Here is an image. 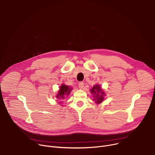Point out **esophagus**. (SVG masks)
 Listing matches in <instances>:
<instances>
[{
  "label": "esophagus",
  "mask_w": 155,
  "mask_h": 155,
  "mask_svg": "<svg viewBox=\"0 0 155 155\" xmlns=\"http://www.w3.org/2000/svg\"><path fill=\"white\" fill-rule=\"evenodd\" d=\"M83 86H84L83 82H80L79 84H78V87H79L80 89H82V88L83 87Z\"/></svg>",
  "instance_id": "obj_1"
}]
</instances>
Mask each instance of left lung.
<instances>
[{
	"mask_svg": "<svg viewBox=\"0 0 155 155\" xmlns=\"http://www.w3.org/2000/svg\"><path fill=\"white\" fill-rule=\"evenodd\" d=\"M91 91L92 93L94 94V96L95 97V100H96V102L99 104L103 101L104 97L103 96H104V92L101 90V86L99 85H95L93 87L92 89L91 90ZM101 94H100V93Z\"/></svg>",
	"mask_w": 155,
	"mask_h": 155,
	"instance_id": "obj_1",
	"label": "left lung"
}]
</instances>
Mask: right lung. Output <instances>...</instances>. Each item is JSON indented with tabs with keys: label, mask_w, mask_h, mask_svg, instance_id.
<instances>
[{
	"label": "right lung",
	"mask_w": 155,
	"mask_h": 155,
	"mask_svg": "<svg viewBox=\"0 0 155 155\" xmlns=\"http://www.w3.org/2000/svg\"><path fill=\"white\" fill-rule=\"evenodd\" d=\"M71 88H69L68 86H65L64 84H62L59 88V91L58 92V95L56 96L59 99H64L65 95H69L71 93Z\"/></svg>",
	"instance_id": "right-lung-1"
}]
</instances>
